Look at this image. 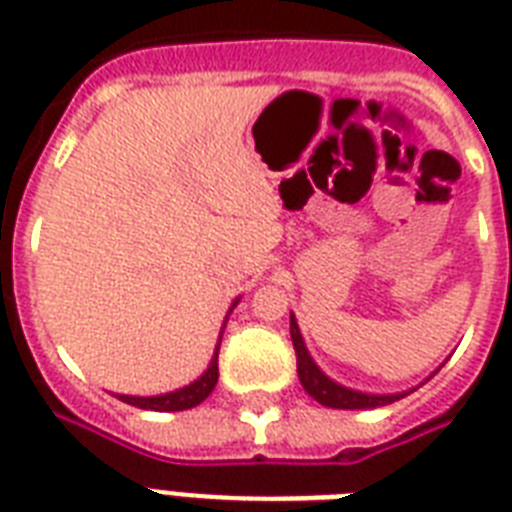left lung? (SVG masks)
<instances>
[{"instance_id":"obj_1","label":"left lung","mask_w":512,"mask_h":512,"mask_svg":"<svg viewBox=\"0 0 512 512\" xmlns=\"http://www.w3.org/2000/svg\"><path fill=\"white\" fill-rule=\"evenodd\" d=\"M289 335H292V345H295L297 353V377L303 382L305 393L316 398L319 404L329 406V409H377V406H388L398 401V398L409 396L414 390H404V393H361V390L345 388V385H340V382H335L332 377L321 372L319 364L313 361V356L305 348L303 335H300L295 313L289 316Z\"/></svg>"}]
</instances>
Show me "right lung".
I'll return each mask as SVG.
<instances>
[{"label":"right lung","instance_id":"right-lung-1","mask_svg":"<svg viewBox=\"0 0 512 512\" xmlns=\"http://www.w3.org/2000/svg\"><path fill=\"white\" fill-rule=\"evenodd\" d=\"M236 303H239V297L233 300V305L228 308V313H225L223 329H220V337H217V345H215V356H212V361H209V366L204 369L201 377H196V380L183 385V388L162 393V396H116V398L124 401V404L138 406V409H151V412H183V409L199 406L217 385V353H220V340H223L225 324H228V316H231V311L236 308Z\"/></svg>","mask_w":512,"mask_h":512}]
</instances>
